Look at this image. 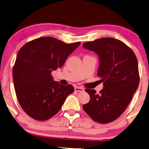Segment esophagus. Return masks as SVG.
Wrapping results in <instances>:
<instances>
[{"mask_svg":"<svg viewBox=\"0 0 149 149\" xmlns=\"http://www.w3.org/2000/svg\"><path fill=\"white\" fill-rule=\"evenodd\" d=\"M74 91L76 92H83L84 88L82 87H79V86H76V87H74Z\"/></svg>","mask_w":149,"mask_h":149,"instance_id":"obj_1","label":"esophagus"}]
</instances>
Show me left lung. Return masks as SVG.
<instances>
[{"mask_svg":"<svg viewBox=\"0 0 149 149\" xmlns=\"http://www.w3.org/2000/svg\"><path fill=\"white\" fill-rule=\"evenodd\" d=\"M82 47L98 55L97 75L104 86L98 94L94 89H85L91 99L82 108L96 122L111 123L125 111L139 86L136 56L124 42L113 38L84 42Z\"/></svg>","mask_w":149,"mask_h":149,"instance_id":"8db88e82","label":"left lung"}]
</instances>
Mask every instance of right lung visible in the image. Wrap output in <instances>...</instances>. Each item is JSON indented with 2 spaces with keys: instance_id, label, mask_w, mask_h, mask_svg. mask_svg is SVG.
Listing matches in <instances>:
<instances>
[{
  "instance_id": "right-lung-1",
  "label": "right lung",
  "mask_w": 149,
  "mask_h": 149,
  "mask_svg": "<svg viewBox=\"0 0 149 149\" xmlns=\"http://www.w3.org/2000/svg\"><path fill=\"white\" fill-rule=\"evenodd\" d=\"M80 44H66L45 36L30 41L19 50L13 69L14 86L20 107L31 118L41 121L51 118L74 92L71 84L54 81L51 72L63 67Z\"/></svg>"
}]
</instances>
